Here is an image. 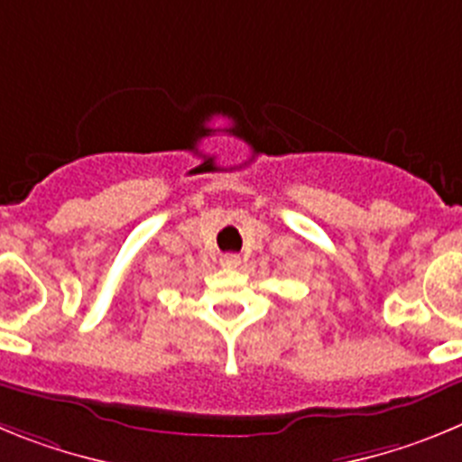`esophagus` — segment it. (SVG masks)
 Here are the masks:
<instances>
[{
	"label": "esophagus",
	"instance_id": "esophagus-1",
	"mask_svg": "<svg viewBox=\"0 0 462 462\" xmlns=\"http://www.w3.org/2000/svg\"><path fill=\"white\" fill-rule=\"evenodd\" d=\"M219 263H222L224 268H238L240 266V256L238 254H222Z\"/></svg>",
	"mask_w": 462,
	"mask_h": 462
}]
</instances>
